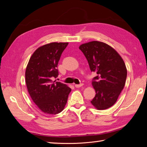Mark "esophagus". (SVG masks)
Masks as SVG:
<instances>
[{"mask_svg":"<svg viewBox=\"0 0 147 147\" xmlns=\"http://www.w3.org/2000/svg\"><path fill=\"white\" fill-rule=\"evenodd\" d=\"M83 85V84L81 83V84H75V86L76 88H80V87L82 86Z\"/></svg>","mask_w":147,"mask_h":147,"instance_id":"obj_1","label":"esophagus"}]
</instances>
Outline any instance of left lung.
<instances>
[{
	"mask_svg": "<svg viewBox=\"0 0 147 147\" xmlns=\"http://www.w3.org/2000/svg\"><path fill=\"white\" fill-rule=\"evenodd\" d=\"M91 72L96 73L92 85L96 96L91 101L97 110H105L117 102L125 85L127 69L117 51L104 42L92 41L79 47Z\"/></svg>",
	"mask_w": 147,
	"mask_h": 147,
	"instance_id": "1",
	"label": "left lung"
}]
</instances>
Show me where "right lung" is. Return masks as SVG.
I'll return each instance as SVG.
<instances>
[{"label":"right lung","instance_id":"1","mask_svg":"<svg viewBox=\"0 0 147 147\" xmlns=\"http://www.w3.org/2000/svg\"><path fill=\"white\" fill-rule=\"evenodd\" d=\"M69 43L53 42L37 48L26 67V83L29 94L42 112L56 115L65 107L71 89L53 82L58 76L57 64Z\"/></svg>","mask_w":147,"mask_h":147}]
</instances>
